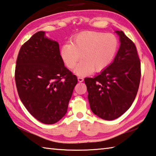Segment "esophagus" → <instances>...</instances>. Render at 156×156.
Masks as SVG:
<instances>
[{
    "label": "esophagus",
    "instance_id": "esophagus-1",
    "mask_svg": "<svg viewBox=\"0 0 156 156\" xmlns=\"http://www.w3.org/2000/svg\"><path fill=\"white\" fill-rule=\"evenodd\" d=\"M78 82H80V83H81V82H83L84 78L83 77H80V76H78Z\"/></svg>",
    "mask_w": 156,
    "mask_h": 156
}]
</instances>
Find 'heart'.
Returning <instances> with one entry per match:
<instances>
[{"label":"heart","mask_w":156,"mask_h":156,"mask_svg":"<svg viewBox=\"0 0 156 156\" xmlns=\"http://www.w3.org/2000/svg\"><path fill=\"white\" fill-rule=\"evenodd\" d=\"M118 41L112 34L98 31H83L75 36L71 43L63 44L60 55L67 67L75 69L79 76L91 72H101L109 66L114 58Z\"/></svg>","instance_id":"obj_1"}]
</instances>
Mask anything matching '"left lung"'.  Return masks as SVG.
Wrapping results in <instances>:
<instances>
[{
	"mask_svg": "<svg viewBox=\"0 0 156 156\" xmlns=\"http://www.w3.org/2000/svg\"><path fill=\"white\" fill-rule=\"evenodd\" d=\"M115 32L120 36V47L113 62L97 76L84 78L91 111L106 120L116 119L129 109L141 77L135 44L122 31Z\"/></svg>",
	"mask_w": 156,
	"mask_h": 156,
	"instance_id": "left-lung-1",
	"label": "left lung"
}]
</instances>
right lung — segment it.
Masks as SVG:
<instances>
[{
    "label": "right lung",
    "mask_w": 156,
    "mask_h": 156,
    "mask_svg": "<svg viewBox=\"0 0 156 156\" xmlns=\"http://www.w3.org/2000/svg\"><path fill=\"white\" fill-rule=\"evenodd\" d=\"M44 34H34L20 47L15 81L21 102L30 114L51 125L67 113L78 78L65 67L58 43Z\"/></svg>",
    "instance_id": "add662e5"
}]
</instances>
